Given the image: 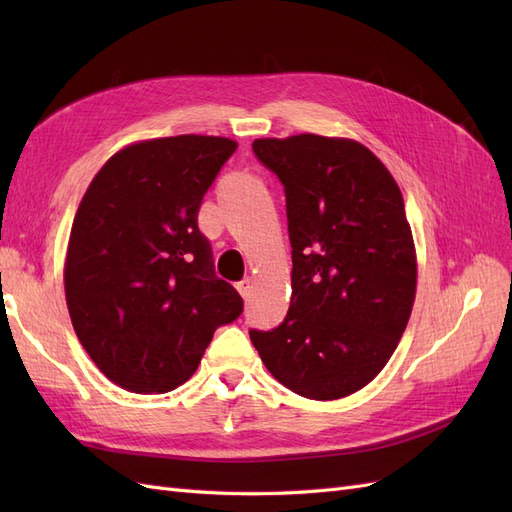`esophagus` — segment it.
I'll use <instances>...</instances> for the list:
<instances>
[{
	"instance_id": "esophagus-1",
	"label": "esophagus",
	"mask_w": 512,
	"mask_h": 512,
	"mask_svg": "<svg viewBox=\"0 0 512 512\" xmlns=\"http://www.w3.org/2000/svg\"><path fill=\"white\" fill-rule=\"evenodd\" d=\"M252 288H254V280H250V277H247V280H243V282H239L237 284V290H239V294L243 299H247L252 294Z\"/></svg>"
}]
</instances>
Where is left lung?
Returning a JSON list of instances; mask_svg holds the SVG:
<instances>
[{"label":"left lung","instance_id":"obj_1","mask_svg":"<svg viewBox=\"0 0 512 512\" xmlns=\"http://www.w3.org/2000/svg\"><path fill=\"white\" fill-rule=\"evenodd\" d=\"M280 177L292 245L284 322L250 331L271 376L307 399L361 391L393 356L416 297V247L404 196L352 138H256Z\"/></svg>","mask_w":512,"mask_h":512}]
</instances>
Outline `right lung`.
Segmentation results:
<instances>
[{
	"label": "right lung",
	"mask_w": 512,
	"mask_h": 512,
	"mask_svg": "<svg viewBox=\"0 0 512 512\" xmlns=\"http://www.w3.org/2000/svg\"><path fill=\"white\" fill-rule=\"evenodd\" d=\"M224 136L181 134L119 149L76 209L64 262L76 337L102 374L153 395L188 380L213 333L243 312L213 273L196 215L235 153Z\"/></svg>",
	"instance_id": "add662e5"
}]
</instances>
